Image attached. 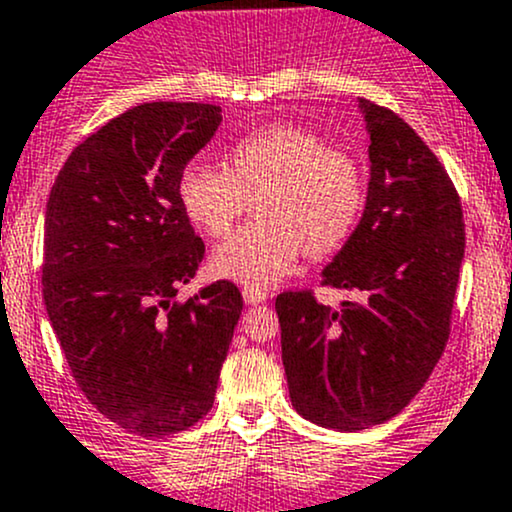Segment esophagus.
Listing matches in <instances>:
<instances>
[{
    "mask_svg": "<svg viewBox=\"0 0 512 512\" xmlns=\"http://www.w3.org/2000/svg\"><path fill=\"white\" fill-rule=\"evenodd\" d=\"M242 299H245L247 306H257L267 299V292H262V289H255V287H245L242 289Z\"/></svg>",
    "mask_w": 512,
    "mask_h": 512,
    "instance_id": "1",
    "label": "esophagus"
}]
</instances>
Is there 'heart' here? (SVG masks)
<instances>
[{
    "label": "heart",
    "instance_id": "b5f03b06",
    "mask_svg": "<svg viewBox=\"0 0 512 512\" xmlns=\"http://www.w3.org/2000/svg\"><path fill=\"white\" fill-rule=\"evenodd\" d=\"M257 198V223L213 252V272L245 287H272L297 265L301 250L324 257L346 245L365 208V174L351 154L328 147L297 125L242 134L225 169L193 161L179 176V203L203 233L223 238Z\"/></svg>",
    "mask_w": 512,
    "mask_h": 512
}]
</instances>
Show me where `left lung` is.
<instances>
[{
    "label": "left lung",
    "mask_w": 512,
    "mask_h": 512,
    "mask_svg": "<svg viewBox=\"0 0 512 512\" xmlns=\"http://www.w3.org/2000/svg\"><path fill=\"white\" fill-rule=\"evenodd\" d=\"M370 181L351 240L321 272L358 299L338 309L311 292L274 301L289 397L301 417L360 432L400 414L422 390L449 338L464 260V213L449 174L392 110L358 100Z\"/></svg>",
    "instance_id": "8db88e82"
}]
</instances>
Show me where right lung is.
Here are the masks:
<instances>
[{
  "label": "right lung",
  "instance_id": "1",
  "mask_svg": "<svg viewBox=\"0 0 512 512\" xmlns=\"http://www.w3.org/2000/svg\"><path fill=\"white\" fill-rule=\"evenodd\" d=\"M220 122L201 102L132 107L73 149L46 203L48 321L85 397L139 437L206 417L240 319L225 279L174 301L206 252L179 176Z\"/></svg>",
  "mask_w": 512,
  "mask_h": 512
}]
</instances>
